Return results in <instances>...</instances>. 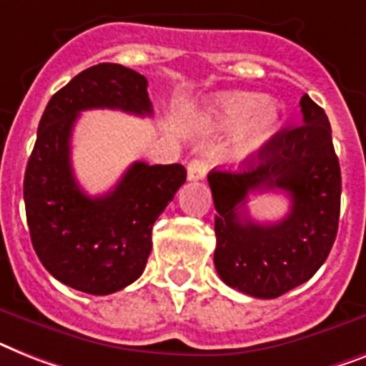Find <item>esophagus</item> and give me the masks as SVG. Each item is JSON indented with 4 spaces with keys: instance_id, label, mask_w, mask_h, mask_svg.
<instances>
[{
    "instance_id": "obj_1",
    "label": "esophagus",
    "mask_w": 366,
    "mask_h": 366,
    "mask_svg": "<svg viewBox=\"0 0 366 366\" xmlns=\"http://www.w3.org/2000/svg\"><path fill=\"white\" fill-rule=\"evenodd\" d=\"M207 170H209V164H207L205 159H192L187 166V176H189L190 181L204 179L207 176Z\"/></svg>"
}]
</instances>
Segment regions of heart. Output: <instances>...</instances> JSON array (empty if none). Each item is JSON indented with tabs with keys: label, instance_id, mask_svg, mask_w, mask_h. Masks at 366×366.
Returning <instances> with one entry per match:
<instances>
[{
	"label": "heart",
	"instance_id": "b5f03b06",
	"mask_svg": "<svg viewBox=\"0 0 366 366\" xmlns=\"http://www.w3.org/2000/svg\"><path fill=\"white\" fill-rule=\"evenodd\" d=\"M280 119L279 102L249 92L219 95L205 108V123L211 131L241 129L234 147V157L239 162L252 161L265 149L279 131Z\"/></svg>",
	"mask_w": 366,
	"mask_h": 366
}]
</instances>
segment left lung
Returning a JSON list of instances; mask_svg holds the SVG:
<instances>
[{
    "mask_svg": "<svg viewBox=\"0 0 366 366\" xmlns=\"http://www.w3.org/2000/svg\"><path fill=\"white\" fill-rule=\"evenodd\" d=\"M303 123L277 132L241 172L207 176L215 202V267L230 288L274 299L322 267L339 230L340 166L324 108L301 97ZM286 189L290 213L279 223L241 221L250 192Z\"/></svg>",
    "mask_w": 366,
    "mask_h": 366,
    "instance_id": "8db88e82",
    "label": "left lung"
}]
</instances>
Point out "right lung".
I'll return each instance as SVG.
<instances>
[{"label":"right lung","mask_w":366,"mask_h":366,"mask_svg":"<svg viewBox=\"0 0 366 366\" xmlns=\"http://www.w3.org/2000/svg\"><path fill=\"white\" fill-rule=\"evenodd\" d=\"M93 108L151 116L146 76L99 63L50 99L27 161L24 202L33 249L48 273L84 294L108 295L144 273L153 224L187 170L136 161L110 192L87 196L72 174L71 136L80 112Z\"/></svg>","instance_id":"add662e5"}]
</instances>
